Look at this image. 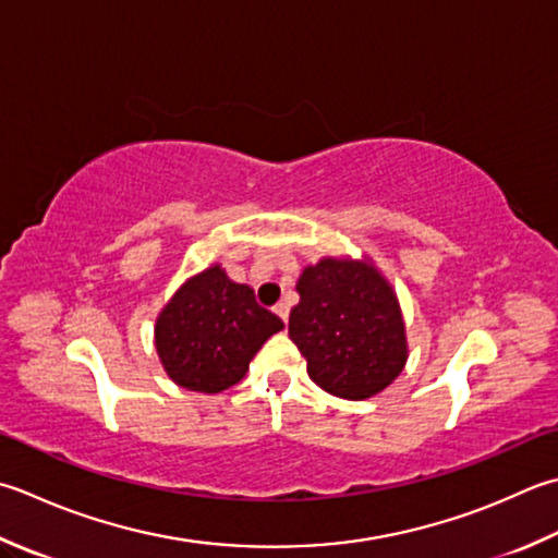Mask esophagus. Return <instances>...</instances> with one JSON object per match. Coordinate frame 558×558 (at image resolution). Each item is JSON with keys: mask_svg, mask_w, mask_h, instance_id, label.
Masks as SVG:
<instances>
[{"mask_svg": "<svg viewBox=\"0 0 558 558\" xmlns=\"http://www.w3.org/2000/svg\"><path fill=\"white\" fill-rule=\"evenodd\" d=\"M272 312H276L282 322L288 324V316H290V304L288 302H278L276 307H272Z\"/></svg>", "mask_w": 558, "mask_h": 558, "instance_id": "34e87169", "label": "esophagus"}]
</instances>
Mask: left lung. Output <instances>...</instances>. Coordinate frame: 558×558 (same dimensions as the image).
<instances>
[{
  "mask_svg": "<svg viewBox=\"0 0 558 558\" xmlns=\"http://www.w3.org/2000/svg\"><path fill=\"white\" fill-rule=\"evenodd\" d=\"M298 292L288 331L324 391L360 401L399 377L407 365L403 319L397 294L373 266L324 258L304 268Z\"/></svg>",
  "mask_w": 558,
  "mask_h": 558,
  "instance_id": "8db88e82",
  "label": "left lung"
}]
</instances>
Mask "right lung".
<instances>
[{
	"mask_svg": "<svg viewBox=\"0 0 558 558\" xmlns=\"http://www.w3.org/2000/svg\"><path fill=\"white\" fill-rule=\"evenodd\" d=\"M280 329L282 322L260 307L254 290L213 266L185 282L163 307L155 343L179 387L217 395L246 375L258 348Z\"/></svg>",
	"mask_w": 558,
	"mask_h": 558,
	"instance_id": "add662e5",
	"label": "right lung"
}]
</instances>
